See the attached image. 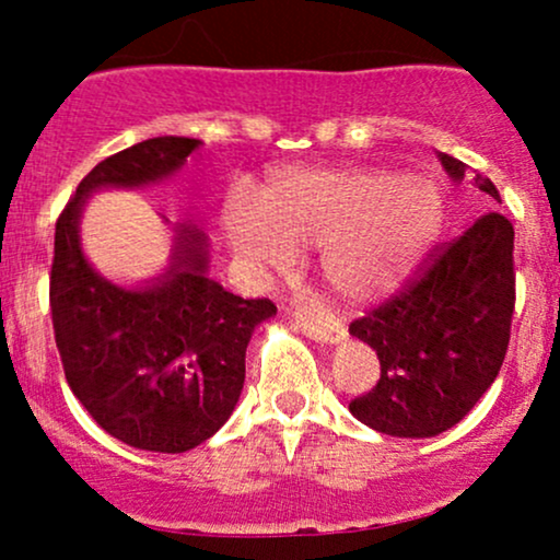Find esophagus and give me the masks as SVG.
Instances as JSON below:
<instances>
[{
  "label": "esophagus",
  "instance_id": "obj_1",
  "mask_svg": "<svg viewBox=\"0 0 560 560\" xmlns=\"http://www.w3.org/2000/svg\"><path fill=\"white\" fill-rule=\"evenodd\" d=\"M294 324L300 326V331H305L307 337H313L316 342H342L347 337L345 324H339V318L329 316V313H311V311H300L294 316Z\"/></svg>",
  "mask_w": 560,
  "mask_h": 560
}]
</instances>
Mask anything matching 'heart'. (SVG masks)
I'll return each mask as SVG.
<instances>
[{
    "mask_svg": "<svg viewBox=\"0 0 560 560\" xmlns=\"http://www.w3.org/2000/svg\"><path fill=\"white\" fill-rule=\"evenodd\" d=\"M440 189L382 168H284L262 184L258 208L223 210L234 253L273 268L292 249L320 247V273L339 298L378 300L419 268L442 231Z\"/></svg>",
    "mask_w": 560,
    "mask_h": 560,
    "instance_id": "b5f03b06",
    "label": "heart"
}]
</instances>
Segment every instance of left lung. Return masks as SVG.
<instances>
[{"label":"left lung","mask_w":560,"mask_h":560,"mask_svg":"<svg viewBox=\"0 0 560 560\" xmlns=\"http://www.w3.org/2000/svg\"><path fill=\"white\" fill-rule=\"evenodd\" d=\"M440 160L453 182H464L466 163L445 152ZM471 184L500 202L490 178L474 173ZM513 305V226L492 210L464 236L436 244L400 292L352 320L350 334L374 347L382 376L350 413L389 436L447 432L498 376Z\"/></svg>","instance_id":"left-lung-1"}]
</instances>
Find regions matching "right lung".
<instances>
[{"label": "right lung", "mask_w": 560, "mask_h": 560, "mask_svg": "<svg viewBox=\"0 0 560 560\" xmlns=\"http://www.w3.org/2000/svg\"><path fill=\"white\" fill-rule=\"evenodd\" d=\"M197 147L158 137L105 158L55 226L49 307L68 387L107 434L152 453H186L229 421L249 337L276 305L210 279L208 240L195 226L176 229L173 262L155 284H110L83 258L79 218L92 191L163 182Z\"/></svg>", "instance_id": "right-lung-1"}]
</instances>
